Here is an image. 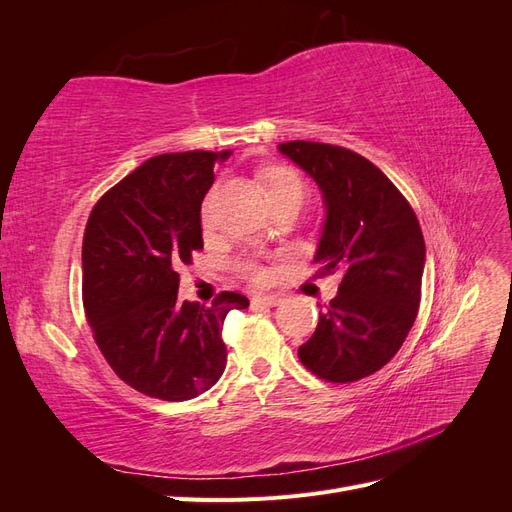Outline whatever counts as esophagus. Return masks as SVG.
Returning a JSON list of instances; mask_svg holds the SVG:
<instances>
[{
  "label": "esophagus",
  "instance_id": "esophagus-1",
  "mask_svg": "<svg viewBox=\"0 0 512 512\" xmlns=\"http://www.w3.org/2000/svg\"><path fill=\"white\" fill-rule=\"evenodd\" d=\"M282 303L280 294H254L252 297V305H267V307H275Z\"/></svg>",
  "mask_w": 512,
  "mask_h": 512
}]
</instances>
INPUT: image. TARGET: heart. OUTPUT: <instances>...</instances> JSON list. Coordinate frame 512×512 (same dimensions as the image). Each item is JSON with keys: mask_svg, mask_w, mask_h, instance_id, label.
Segmentation results:
<instances>
[{"mask_svg": "<svg viewBox=\"0 0 512 512\" xmlns=\"http://www.w3.org/2000/svg\"><path fill=\"white\" fill-rule=\"evenodd\" d=\"M297 185H301V183H299L297 177L290 173V170L275 168V170H271V173H269V192L271 194L280 192V190H286V188H297ZM203 224L205 226L211 224V196L205 200V205H203ZM245 271L250 273L256 282L267 280V271H262V269L254 267V265H247Z\"/></svg>", "mask_w": 512, "mask_h": 512, "instance_id": "obj_1", "label": "heart"}]
</instances>
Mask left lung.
<instances>
[{
    "instance_id": "8db88e82",
    "label": "left lung",
    "mask_w": 512,
    "mask_h": 512,
    "mask_svg": "<svg viewBox=\"0 0 512 512\" xmlns=\"http://www.w3.org/2000/svg\"><path fill=\"white\" fill-rule=\"evenodd\" d=\"M277 149L322 192L327 218L314 256L320 275L342 273L299 359L327 382L376 374L397 354L418 314L425 269L421 226L391 179L359 153L312 141Z\"/></svg>"
}]
</instances>
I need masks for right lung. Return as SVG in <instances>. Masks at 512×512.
<instances>
[{
  "label": "right lung",
  "mask_w": 512,
  "mask_h": 512,
  "mask_svg": "<svg viewBox=\"0 0 512 512\" xmlns=\"http://www.w3.org/2000/svg\"><path fill=\"white\" fill-rule=\"evenodd\" d=\"M232 151L149 158L108 190L83 237V305L115 374L138 393L185 401L209 391L226 367L222 324L250 305L222 292L211 305L179 301V265L203 247L200 205L213 166Z\"/></svg>",
  "instance_id": "obj_1"
}]
</instances>
